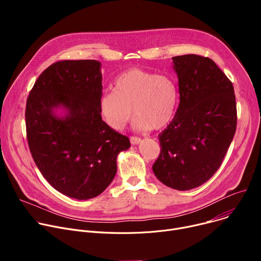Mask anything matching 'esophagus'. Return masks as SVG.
Segmentation results:
<instances>
[{
	"label": "esophagus",
	"instance_id": "34e87169",
	"mask_svg": "<svg viewBox=\"0 0 261 261\" xmlns=\"http://www.w3.org/2000/svg\"><path fill=\"white\" fill-rule=\"evenodd\" d=\"M130 141H131L132 144H138L141 141V138L137 137V136H131L130 137Z\"/></svg>",
	"mask_w": 261,
	"mask_h": 261
}]
</instances>
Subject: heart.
<instances>
[{"label": "heart", "instance_id": "1", "mask_svg": "<svg viewBox=\"0 0 261 261\" xmlns=\"http://www.w3.org/2000/svg\"><path fill=\"white\" fill-rule=\"evenodd\" d=\"M114 89L100 97L99 111L103 121L115 130L125 128L133 111V127L139 131L163 128L174 115L177 86L167 74L130 68L116 79Z\"/></svg>", "mask_w": 261, "mask_h": 261}]
</instances>
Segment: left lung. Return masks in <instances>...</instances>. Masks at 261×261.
<instances>
[{
  "mask_svg": "<svg viewBox=\"0 0 261 261\" xmlns=\"http://www.w3.org/2000/svg\"><path fill=\"white\" fill-rule=\"evenodd\" d=\"M178 79L179 105L159 134L157 178L186 191L199 187L220 167L237 129L232 83L213 60L198 55L172 58Z\"/></svg>",
  "mask_w": 261,
  "mask_h": 261,
  "instance_id": "left-lung-1",
  "label": "left lung"
}]
</instances>
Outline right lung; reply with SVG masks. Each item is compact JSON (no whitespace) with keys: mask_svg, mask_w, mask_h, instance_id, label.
I'll return each mask as SVG.
<instances>
[{"mask_svg":"<svg viewBox=\"0 0 261 261\" xmlns=\"http://www.w3.org/2000/svg\"><path fill=\"white\" fill-rule=\"evenodd\" d=\"M100 62L64 60L47 67L27 99L25 129L32 157L59 192L80 200L101 194L117 173V157L130 140L102 121ZM67 110L58 118L53 109Z\"/></svg>","mask_w":261,"mask_h":261,"instance_id":"1","label":"right lung"}]
</instances>
